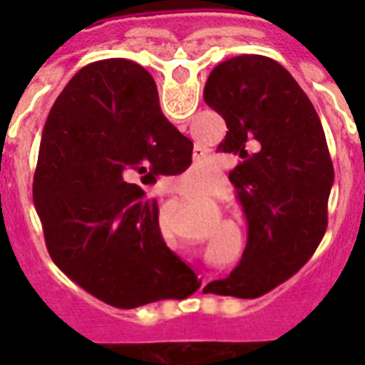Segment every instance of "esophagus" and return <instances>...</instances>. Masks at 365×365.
Returning a JSON list of instances; mask_svg holds the SVG:
<instances>
[{
	"label": "esophagus",
	"mask_w": 365,
	"mask_h": 365,
	"mask_svg": "<svg viewBox=\"0 0 365 365\" xmlns=\"http://www.w3.org/2000/svg\"><path fill=\"white\" fill-rule=\"evenodd\" d=\"M164 191H166L168 195H172V197H183V191L178 190V187H174V185H164Z\"/></svg>",
	"instance_id": "34e87169"
}]
</instances>
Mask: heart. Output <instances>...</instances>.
I'll use <instances>...</instances> for the list:
<instances>
[{
	"label": "heart",
	"mask_w": 365,
	"mask_h": 365,
	"mask_svg": "<svg viewBox=\"0 0 365 365\" xmlns=\"http://www.w3.org/2000/svg\"><path fill=\"white\" fill-rule=\"evenodd\" d=\"M205 174H207L205 164H203V162H193V164L185 170V174L183 175H185V178H195V180H197V178H203Z\"/></svg>",
	"instance_id": "obj_1"
}]
</instances>
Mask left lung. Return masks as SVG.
I'll return each instance as SVG.
<instances>
[{
  "instance_id": "1",
  "label": "left lung",
  "mask_w": 365,
  "mask_h": 365,
  "mask_svg": "<svg viewBox=\"0 0 365 365\" xmlns=\"http://www.w3.org/2000/svg\"><path fill=\"white\" fill-rule=\"evenodd\" d=\"M203 99L229 128L217 150L240 158L229 180L248 221L242 260L215 293L260 297L313 256L327 230L334 168L324 130L293 76L260 54L215 66Z\"/></svg>"
}]
</instances>
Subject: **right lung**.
<instances>
[{
  "label": "right lung",
  "instance_id": "add662e5",
  "mask_svg": "<svg viewBox=\"0 0 365 365\" xmlns=\"http://www.w3.org/2000/svg\"><path fill=\"white\" fill-rule=\"evenodd\" d=\"M191 150L143 66L125 58L83 66L48 113L33 182L52 262L119 309L193 289L195 274L162 238L158 201L133 183L182 174Z\"/></svg>",
  "mask_w": 365,
  "mask_h": 365
}]
</instances>
